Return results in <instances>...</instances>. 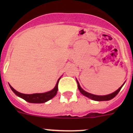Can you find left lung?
<instances>
[{
    "instance_id": "obj_1",
    "label": "left lung",
    "mask_w": 133,
    "mask_h": 133,
    "mask_svg": "<svg viewBox=\"0 0 133 133\" xmlns=\"http://www.w3.org/2000/svg\"><path fill=\"white\" fill-rule=\"evenodd\" d=\"M77 84H78V90H80V92H81V93L83 94V95H84V96H86V97H89V98H91V99L94 100V101H109V100L112 99V98H113L114 97H115V96H116V95H117L118 92H119V91L121 90V89L122 87L123 86V85H122L121 87L118 89V90H117L116 91H115V92H112V93L110 94V95H104V96H98V95H92V94L89 93V92L84 91V90L81 87V86H80L78 81H77Z\"/></svg>"
}]
</instances>
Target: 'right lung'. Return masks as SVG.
<instances>
[{"label": "right lung", "instance_id": "add662e5", "mask_svg": "<svg viewBox=\"0 0 133 133\" xmlns=\"http://www.w3.org/2000/svg\"><path fill=\"white\" fill-rule=\"evenodd\" d=\"M60 78L57 81V83H56L55 87L52 90H50L49 92H44V93H35L31 94V95L23 94L18 92V91H16V90H15L10 84H9V86H10V87L12 89V90L15 92V95H16L18 97H21L22 98L25 100L26 101L31 103H44L45 102L49 101V100H50L51 98H53L55 95H56L57 91H58V84Z\"/></svg>", "mask_w": 133, "mask_h": 133}]
</instances>
